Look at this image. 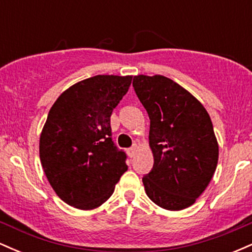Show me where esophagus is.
Returning <instances> with one entry per match:
<instances>
[{"label":"esophagus","instance_id":"1","mask_svg":"<svg viewBox=\"0 0 252 252\" xmlns=\"http://www.w3.org/2000/svg\"><path fill=\"white\" fill-rule=\"evenodd\" d=\"M126 153H128V156L129 158H134V156L136 155V153H137V146L131 147V148H129L128 150H126Z\"/></svg>","mask_w":252,"mask_h":252}]
</instances>
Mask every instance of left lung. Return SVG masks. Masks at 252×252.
<instances>
[{"mask_svg":"<svg viewBox=\"0 0 252 252\" xmlns=\"http://www.w3.org/2000/svg\"><path fill=\"white\" fill-rule=\"evenodd\" d=\"M132 86L150 120L154 166L142 179L147 195L164 210L187 209L209 186L218 163L209 112L190 92L160 74L135 76Z\"/></svg>","mask_w":252,"mask_h":252,"instance_id":"obj_1","label":"left lung"}]
</instances>
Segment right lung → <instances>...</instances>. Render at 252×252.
Segmentation results:
<instances>
[{"instance_id": "add662e5", "label": "right lung", "mask_w": 252, "mask_h": 252, "mask_svg": "<svg viewBox=\"0 0 252 252\" xmlns=\"http://www.w3.org/2000/svg\"><path fill=\"white\" fill-rule=\"evenodd\" d=\"M132 76H94L63 92L40 135L41 166L57 195L79 210L104 204L128 169L111 140L110 117Z\"/></svg>"}]
</instances>
